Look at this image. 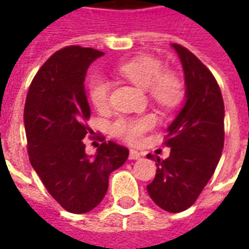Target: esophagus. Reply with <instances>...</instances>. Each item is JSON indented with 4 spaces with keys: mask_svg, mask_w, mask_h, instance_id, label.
<instances>
[{
    "mask_svg": "<svg viewBox=\"0 0 249 249\" xmlns=\"http://www.w3.org/2000/svg\"><path fill=\"white\" fill-rule=\"evenodd\" d=\"M141 157L140 152L135 151V149H130L129 151V160H139Z\"/></svg>",
    "mask_w": 249,
    "mask_h": 249,
    "instance_id": "obj_1",
    "label": "esophagus"
}]
</instances>
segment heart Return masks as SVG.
<instances>
[{
    "label": "heart",
    "instance_id": "1",
    "mask_svg": "<svg viewBox=\"0 0 249 249\" xmlns=\"http://www.w3.org/2000/svg\"><path fill=\"white\" fill-rule=\"evenodd\" d=\"M121 76L128 78L141 89H148L151 97L165 108H172L183 97V82L175 73L164 71L162 64L153 57H137L119 66ZM110 84L104 76H94L89 80L88 93L90 103L97 109H105L109 104ZM156 124L153 114L139 117H117L110 124L114 136L130 144L142 140L146 130Z\"/></svg>",
    "mask_w": 249,
    "mask_h": 249
}]
</instances>
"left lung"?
Masks as SVG:
<instances>
[{"mask_svg":"<svg viewBox=\"0 0 249 249\" xmlns=\"http://www.w3.org/2000/svg\"><path fill=\"white\" fill-rule=\"evenodd\" d=\"M181 61L185 103L168 126L165 145L171 155L156 156V176L148 193L167 212H181L192 205L219 164L224 146V101L213 74L193 53L172 44ZM148 159L153 160L152 155Z\"/></svg>","mask_w":249,"mask_h":249,"instance_id":"1","label":"left lung"}]
</instances>
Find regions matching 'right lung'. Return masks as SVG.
Here are the masks:
<instances>
[{"label":"right lung","instance_id":"right-lung-1","mask_svg":"<svg viewBox=\"0 0 249 249\" xmlns=\"http://www.w3.org/2000/svg\"><path fill=\"white\" fill-rule=\"evenodd\" d=\"M104 53L66 46L41 66L30 84L24 124L32 167L52 197L71 213L96 208L108 191L109 175L128 159L129 151L104 141L88 156L82 139L90 108L85 94L89 65Z\"/></svg>","mask_w":249,"mask_h":249}]
</instances>
